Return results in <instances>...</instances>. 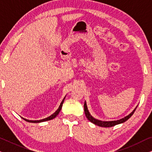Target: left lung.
Wrapping results in <instances>:
<instances>
[{"label": "left lung", "mask_w": 152, "mask_h": 152, "mask_svg": "<svg viewBox=\"0 0 152 152\" xmlns=\"http://www.w3.org/2000/svg\"><path fill=\"white\" fill-rule=\"evenodd\" d=\"M84 113H85V115H86V117L88 118V120L89 121H91L92 123L96 124L97 126H102V127H111V126H113L115 125H117V124H121V123H123V122H126V120L128 119H129V118L132 117V115L134 114V113L136 111L137 107L135 108L134 111H133L132 113L130 114H129L128 115L125 116V117L122 118V119H120V120H114V121H102V120H97L95 119L93 117L92 115H91L90 113H89L88 110V108H87V105H86V101H85L84 102Z\"/></svg>", "instance_id": "1"}]
</instances>
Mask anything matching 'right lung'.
Wrapping results in <instances>:
<instances>
[{
  "label": "right lung",
  "instance_id": "right-lung-1",
  "mask_svg": "<svg viewBox=\"0 0 152 152\" xmlns=\"http://www.w3.org/2000/svg\"><path fill=\"white\" fill-rule=\"evenodd\" d=\"M65 97H66V96H65ZM65 97H64V98L63 99V100L61 101V104H60L59 107V108H58V109L57 110V111H56L53 114H52V115H51L50 116H49V117H48V118H44V119H42V120H27V119H26V118H23V120H26V121H27V122H32V123H39V122H42L48 121V120H52V119H53V118H55L56 117V116H57V115H58V114H59L60 111H61V107H62V105H63V103H64V99H65Z\"/></svg>",
  "mask_w": 152,
  "mask_h": 152
}]
</instances>
